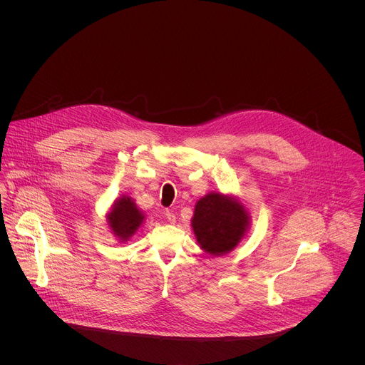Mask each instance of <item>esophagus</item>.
<instances>
[{
    "instance_id": "esophagus-1",
    "label": "esophagus",
    "mask_w": 365,
    "mask_h": 365,
    "mask_svg": "<svg viewBox=\"0 0 365 365\" xmlns=\"http://www.w3.org/2000/svg\"><path fill=\"white\" fill-rule=\"evenodd\" d=\"M165 217H167V220L170 222V223H175V215L171 212V210H165Z\"/></svg>"
}]
</instances>
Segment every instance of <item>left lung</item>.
Here are the masks:
<instances>
[{
  "instance_id": "8db88e82",
  "label": "left lung",
  "mask_w": 365,
  "mask_h": 365,
  "mask_svg": "<svg viewBox=\"0 0 365 365\" xmlns=\"http://www.w3.org/2000/svg\"><path fill=\"white\" fill-rule=\"evenodd\" d=\"M250 215L232 195L210 192L202 197L194 210L191 226L201 249L210 256L232 252L245 237Z\"/></svg>"
}]
</instances>
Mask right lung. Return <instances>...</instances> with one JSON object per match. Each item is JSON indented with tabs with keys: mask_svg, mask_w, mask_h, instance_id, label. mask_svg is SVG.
Segmentation results:
<instances>
[{
	"mask_svg": "<svg viewBox=\"0 0 365 365\" xmlns=\"http://www.w3.org/2000/svg\"><path fill=\"white\" fill-rule=\"evenodd\" d=\"M143 220V212L136 207L130 197L126 195L118 198L113 202L110 212L106 215L108 226L119 242L129 240L142 226Z\"/></svg>",
	"mask_w": 365,
	"mask_h": 365,
	"instance_id": "add662e5",
	"label": "right lung"
}]
</instances>
